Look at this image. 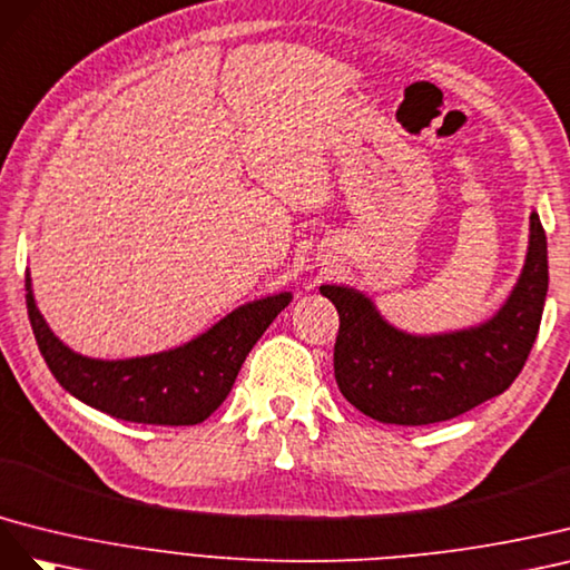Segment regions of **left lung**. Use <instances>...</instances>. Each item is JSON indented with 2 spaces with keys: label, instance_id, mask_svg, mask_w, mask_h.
I'll return each mask as SVG.
<instances>
[{
  "label": "left lung",
  "instance_id": "8db88e82",
  "mask_svg": "<svg viewBox=\"0 0 570 570\" xmlns=\"http://www.w3.org/2000/svg\"><path fill=\"white\" fill-rule=\"evenodd\" d=\"M549 286L547 236L530 215L523 272L499 313L478 327L413 336L392 327L361 291L320 286L338 313L334 377L357 411L386 425H430L507 392L538 338Z\"/></svg>",
  "mask_w": 570,
  "mask_h": 570
}]
</instances>
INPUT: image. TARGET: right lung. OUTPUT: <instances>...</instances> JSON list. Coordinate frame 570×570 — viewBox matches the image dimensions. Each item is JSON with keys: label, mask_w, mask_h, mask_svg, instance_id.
Wrapping results in <instances>:
<instances>
[{"label": "right lung", "mask_w": 570, "mask_h": 570, "mask_svg": "<svg viewBox=\"0 0 570 570\" xmlns=\"http://www.w3.org/2000/svg\"><path fill=\"white\" fill-rule=\"evenodd\" d=\"M291 303L276 294L236 307L188 344L128 361H97L73 353L47 327L26 274V305L47 367L71 396L111 417L142 425H198L229 396L257 338Z\"/></svg>", "instance_id": "1"}]
</instances>
